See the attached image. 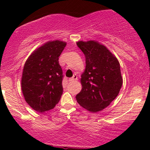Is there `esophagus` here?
Wrapping results in <instances>:
<instances>
[{
	"mask_svg": "<svg viewBox=\"0 0 150 150\" xmlns=\"http://www.w3.org/2000/svg\"><path fill=\"white\" fill-rule=\"evenodd\" d=\"M76 80H77V75H74L73 76L71 77V78L69 79L70 82H74V81H76Z\"/></svg>",
	"mask_w": 150,
	"mask_h": 150,
	"instance_id": "1",
	"label": "esophagus"
}]
</instances>
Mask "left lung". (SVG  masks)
Returning a JSON list of instances; mask_svg holds the SVG:
<instances>
[{"label": "left lung", "instance_id": "obj_1", "mask_svg": "<svg viewBox=\"0 0 150 150\" xmlns=\"http://www.w3.org/2000/svg\"><path fill=\"white\" fill-rule=\"evenodd\" d=\"M85 56L86 68L81 76L82 89L77 102L92 112L101 111L118 96L123 84L120 64L104 46L97 42H78Z\"/></svg>", "mask_w": 150, "mask_h": 150}]
</instances>
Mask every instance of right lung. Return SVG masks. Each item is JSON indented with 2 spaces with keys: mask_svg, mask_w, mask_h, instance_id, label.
Wrapping results in <instances>:
<instances>
[{
  "mask_svg": "<svg viewBox=\"0 0 150 150\" xmlns=\"http://www.w3.org/2000/svg\"><path fill=\"white\" fill-rule=\"evenodd\" d=\"M66 43H46L29 57L23 68L22 90L27 103L35 111L44 113L53 109L63 94V70L59 56Z\"/></svg>",
  "mask_w": 150,
  "mask_h": 150,
  "instance_id": "add662e5",
  "label": "right lung"
}]
</instances>
